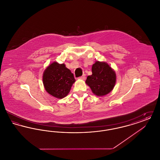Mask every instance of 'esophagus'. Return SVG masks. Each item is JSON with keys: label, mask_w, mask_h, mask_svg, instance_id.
<instances>
[{"label": "esophagus", "mask_w": 160, "mask_h": 160, "mask_svg": "<svg viewBox=\"0 0 160 160\" xmlns=\"http://www.w3.org/2000/svg\"><path fill=\"white\" fill-rule=\"evenodd\" d=\"M78 78H80V79H82V80H85V79H86V76H85V74H83L82 76L78 77Z\"/></svg>", "instance_id": "obj_1"}]
</instances>
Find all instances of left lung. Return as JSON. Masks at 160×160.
Returning <instances> with one entry per match:
<instances>
[{
  "label": "left lung",
  "instance_id": "obj_1",
  "mask_svg": "<svg viewBox=\"0 0 160 160\" xmlns=\"http://www.w3.org/2000/svg\"><path fill=\"white\" fill-rule=\"evenodd\" d=\"M92 74L86 80L92 92L99 97L106 95L114 88L116 76L114 71L105 62L97 61L92 67Z\"/></svg>",
  "mask_w": 160,
  "mask_h": 160
}]
</instances>
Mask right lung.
<instances>
[{
  "label": "right lung",
  "instance_id": "right-lung-1",
  "mask_svg": "<svg viewBox=\"0 0 160 160\" xmlns=\"http://www.w3.org/2000/svg\"><path fill=\"white\" fill-rule=\"evenodd\" d=\"M42 80L46 91L58 98L66 97L76 81L73 74L64 63L56 62L46 68Z\"/></svg>",
  "mask_w": 160,
  "mask_h": 160
}]
</instances>
